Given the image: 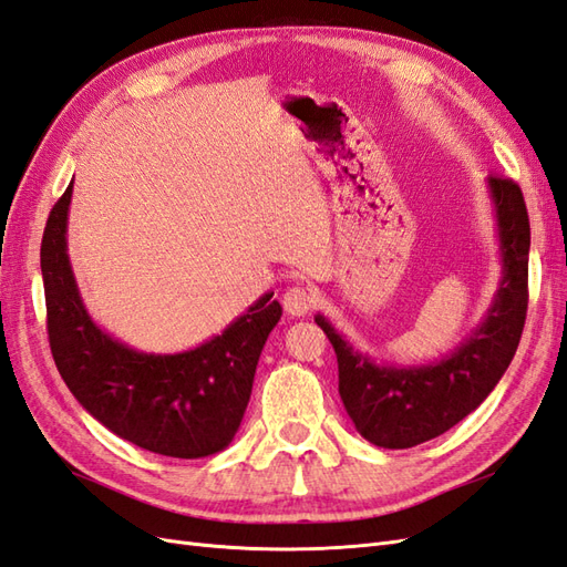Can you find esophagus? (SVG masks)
<instances>
[{"label":"esophagus","instance_id":"obj_1","mask_svg":"<svg viewBox=\"0 0 567 567\" xmlns=\"http://www.w3.org/2000/svg\"><path fill=\"white\" fill-rule=\"evenodd\" d=\"M315 293L305 286H290L284 293V310L293 317H302L312 310Z\"/></svg>","mask_w":567,"mask_h":567}]
</instances>
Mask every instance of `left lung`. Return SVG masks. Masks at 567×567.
Wrapping results in <instances>:
<instances>
[{
  "label": "left lung",
  "mask_w": 567,
  "mask_h": 567,
  "mask_svg": "<svg viewBox=\"0 0 567 567\" xmlns=\"http://www.w3.org/2000/svg\"><path fill=\"white\" fill-rule=\"evenodd\" d=\"M486 183L496 207L503 279L482 324L451 355L422 367L377 364L348 346L324 317H315L336 350L348 415L374 446L412 449L449 432L482 405L515 355L529 300V217L513 178L488 176Z\"/></svg>",
  "instance_id": "obj_1"
}]
</instances>
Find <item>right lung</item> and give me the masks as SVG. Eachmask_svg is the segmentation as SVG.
I'll use <instances>...</instances> for the list:
<instances>
[{
  "mask_svg": "<svg viewBox=\"0 0 567 567\" xmlns=\"http://www.w3.org/2000/svg\"><path fill=\"white\" fill-rule=\"evenodd\" d=\"M73 181L50 212L40 267L48 333L61 379L106 430L145 451L205 457L224 451L248 408L259 353L281 319L265 293L207 343L176 355H147L118 343L90 319L66 255Z\"/></svg>",
  "mask_w": 567,
  "mask_h": 567,
  "instance_id": "1",
  "label": "right lung"
}]
</instances>
